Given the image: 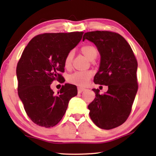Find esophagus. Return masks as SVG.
I'll use <instances>...</instances> for the list:
<instances>
[{
	"instance_id": "obj_1",
	"label": "esophagus",
	"mask_w": 156,
	"mask_h": 156,
	"mask_svg": "<svg viewBox=\"0 0 156 156\" xmlns=\"http://www.w3.org/2000/svg\"><path fill=\"white\" fill-rule=\"evenodd\" d=\"M84 90H85V89L83 88V87H78V94L82 93V92H83V91H84Z\"/></svg>"
}]
</instances>
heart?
Listing matches in <instances>:
<instances>
[{
    "instance_id": "b5f03b06",
    "label": "heart",
    "mask_w": 156,
    "mask_h": 156,
    "mask_svg": "<svg viewBox=\"0 0 156 156\" xmlns=\"http://www.w3.org/2000/svg\"><path fill=\"white\" fill-rule=\"evenodd\" d=\"M80 51L82 52L87 58L91 61H93L96 58L98 55V51L97 48L91 44H87L81 47ZM73 58V51L69 52L66 56L64 61L65 68H69L72 65ZM92 72L90 71H84V72H76L69 76L68 80L72 84H77V85L84 86L87 83L89 79L91 78Z\"/></svg>"
}]
</instances>
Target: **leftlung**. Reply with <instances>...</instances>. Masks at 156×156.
Masks as SVG:
<instances>
[{
	"label": "left lung",
	"instance_id": "8db88e82",
	"mask_svg": "<svg viewBox=\"0 0 156 156\" xmlns=\"http://www.w3.org/2000/svg\"><path fill=\"white\" fill-rule=\"evenodd\" d=\"M94 43L101 60L94 78L96 84L108 86L100 94L92 89L96 98L88 105L94 123L102 129H112L125 122L131 112L138 89V62L131 46L119 34L109 31H94L84 34L83 40Z\"/></svg>",
	"mask_w": 156,
	"mask_h": 156
}]
</instances>
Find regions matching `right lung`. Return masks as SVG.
I'll list each match as a JSON object with an SVG mask.
<instances>
[{
    "label": "right lung",
    "mask_w": 156,
    "mask_h": 156,
    "mask_svg": "<svg viewBox=\"0 0 156 156\" xmlns=\"http://www.w3.org/2000/svg\"><path fill=\"white\" fill-rule=\"evenodd\" d=\"M84 32L45 33L29 42L16 67L18 94L29 118L37 125L49 128L65 115L68 103L77 95L76 85L65 84L58 94L50 87L63 78L65 58L81 41Z\"/></svg>",
    "instance_id": "1"
}]
</instances>
